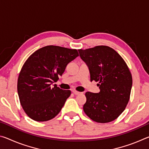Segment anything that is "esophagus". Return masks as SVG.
Masks as SVG:
<instances>
[{
  "label": "esophagus",
  "instance_id": "1",
  "mask_svg": "<svg viewBox=\"0 0 149 149\" xmlns=\"http://www.w3.org/2000/svg\"><path fill=\"white\" fill-rule=\"evenodd\" d=\"M73 93H74V95H78L81 94V93H80V92H78V91H75V90H74V91H73Z\"/></svg>",
  "mask_w": 149,
  "mask_h": 149
}]
</instances>
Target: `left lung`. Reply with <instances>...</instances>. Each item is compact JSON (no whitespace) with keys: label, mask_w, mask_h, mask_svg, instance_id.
<instances>
[{"label":"left lung","mask_w":149,"mask_h":149,"mask_svg":"<svg viewBox=\"0 0 149 149\" xmlns=\"http://www.w3.org/2000/svg\"><path fill=\"white\" fill-rule=\"evenodd\" d=\"M78 51L89 68L91 81L99 83V93H85L84 112L95 122H112L129 102L132 87L130 70L120 55L109 47L97 46Z\"/></svg>","instance_id":"left-lung-1"}]
</instances>
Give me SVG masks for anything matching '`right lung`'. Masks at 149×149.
Here are the masks:
<instances>
[{"label":"right lung","instance_id":"right-lung-1","mask_svg":"<svg viewBox=\"0 0 149 149\" xmlns=\"http://www.w3.org/2000/svg\"><path fill=\"white\" fill-rule=\"evenodd\" d=\"M78 56L76 49L49 45L36 50L27 58L17 79V93L22 108L30 118L45 122L60 112L71 91L51 85Z\"/></svg>","mask_w":149,"mask_h":149}]
</instances>
